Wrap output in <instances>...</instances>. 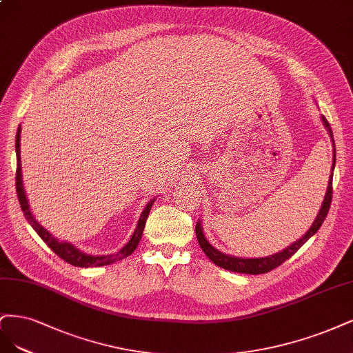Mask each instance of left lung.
<instances>
[{
  "mask_svg": "<svg viewBox=\"0 0 353 353\" xmlns=\"http://www.w3.org/2000/svg\"><path fill=\"white\" fill-rule=\"evenodd\" d=\"M323 123L325 124V128L330 132V136L333 138V132L332 128H330V123L327 121L325 117H323ZM334 143V141H333ZM334 164H336V151H334V157H333V170H334ZM332 196H333V173L330 176V181H328V188H327V193H325V198L323 202V207L318 212L316 219L314 221V224L311 225V229L305 233V236H302V239H299L298 242L292 243L289 248L284 249V251L274 254V255H270L265 258H252V259H243V258H236V256H229L225 254H221L220 251H217L214 246H211L208 243V241L203 236L202 232V227L201 223H196V237H198V242L199 246L205 255L212 261L214 264H217L219 267L224 268V270H229V271H234V272H243V274H264V272H268L271 270L277 268L279 265H281L284 261H288L292 255L296 254L299 249L303 246L305 242H308V239L311 236H314L316 233V230L320 229L321 224L324 223L330 205H332Z\"/></svg>",
  "mask_w": 353,
  "mask_h": 353,
  "instance_id": "left-lung-1",
  "label": "left lung"
}]
</instances>
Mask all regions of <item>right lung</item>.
Returning <instances> with one entry per match:
<instances>
[{
  "label": "right lung",
  "instance_id": "1",
  "mask_svg": "<svg viewBox=\"0 0 353 353\" xmlns=\"http://www.w3.org/2000/svg\"><path fill=\"white\" fill-rule=\"evenodd\" d=\"M16 155H17V170H16V190H17V198H19V202H20V208L21 211H23L26 220L30 223V225L33 227V230H35L39 237L42 239V241L47 243L51 249L52 252H55L57 255H59L61 259H64L65 263H69L74 267H101V265H107V264H111V263H116V261H120L123 258L129 256L136 246L139 245V241L142 237V233H143V229H145V223H146V219H148V214H150L151 208H152V203L155 199L148 202V205L145 207L141 219L138 221V227H136L134 233L132 234L130 241L128 242V245L121 248L120 251L117 254H111V255H99V256H92V255H86L83 252L79 251V249H76L73 245L70 243H65V242H59L57 239L50 234V232H47L43 229V227L33 219V215L30 212V208H29V202H28V198L25 195V188H23V180H21V164H20V126L17 129V134H16Z\"/></svg>",
  "mask_w": 353,
  "mask_h": 353
}]
</instances>
